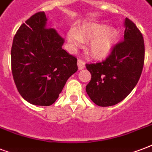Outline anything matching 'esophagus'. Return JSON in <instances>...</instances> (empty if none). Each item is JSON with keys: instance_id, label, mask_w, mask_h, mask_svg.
Instances as JSON below:
<instances>
[{"instance_id": "obj_1", "label": "esophagus", "mask_w": 152, "mask_h": 152, "mask_svg": "<svg viewBox=\"0 0 152 152\" xmlns=\"http://www.w3.org/2000/svg\"><path fill=\"white\" fill-rule=\"evenodd\" d=\"M77 64H78V69L79 70H81L85 68V62L83 61V60L79 59L77 61Z\"/></svg>"}]
</instances>
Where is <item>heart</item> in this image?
Instances as JSON below:
<instances>
[{"label":"heart","instance_id":"b5f03b06","mask_svg":"<svg viewBox=\"0 0 152 152\" xmlns=\"http://www.w3.org/2000/svg\"><path fill=\"white\" fill-rule=\"evenodd\" d=\"M118 34L115 30L106 25L88 23L80 29L68 33V39L72 46L76 48L81 42H89L88 50L97 59H104L110 54L118 42Z\"/></svg>","mask_w":152,"mask_h":152}]
</instances>
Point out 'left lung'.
Returning a JSON list of instances; mask_svg holds the SVG:
<instances>
[{
	"mask_svg": "<svg viewBox=\"0 0 152 152\" xmlns=\"http://www.w3.org/2000/svg\"><path fill=\"white\" fill-rule=\"evenodd\" d=\"M124 40L116 44L101 62L86 64L91 79L86 91L99 106H113L122 101L137 85L144 62V41L134 23L126 18Z\"/></svg>",
	"mask_w": 152,
	"mask_h": 152,
	"instance_id": "obj_1",
	"label": "left lung"
}]
</instances>
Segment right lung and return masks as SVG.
<instances>
[{"mask_svg":"<svg viewBox=\"0 0 152 152\" xmlns=\"http://www.w3.org/2000/svg\"><path fill=\"white\" fill-rule=\"evenodd\" d=\"M46 16L39 12L16 31L11 50L13 79L20 95L36 106H50L70 76L77 71V58L62 45L64 39L46 27Z\"/></svg>","mask_w":152,"mask_h":152,"instance_id":"1","label":"right lung"}]
</instances>
